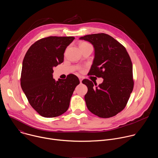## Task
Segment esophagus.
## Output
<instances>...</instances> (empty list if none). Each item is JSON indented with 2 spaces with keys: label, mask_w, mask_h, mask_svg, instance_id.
I'll return each instance as SVG.
<instances>
[{
  "label": "esophagus",
  "mask_w": 158,
  "mask_h": 158,
  "mask_svg": "<svg viewBox=\"0 0 158 158\" xmlns=\"http://www.w3.org/2000/svg\"><path fill=\"white\" fill-rule=\"evenodd\" d=\"M79 81H80V83H82V77H79Z\"/></svg>",
  "instance_id": "34e87169"
}]
</instances>
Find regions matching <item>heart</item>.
<instances>
[{
  "mask_svg": "<svg viewBox=\"0 0 158 158\" xmlns=\"http://www.w3.org/2000/svg\"><path fill=\"white\" fill-rule=\"evenodd\" d=\"M85 44H89L87 43V42H82V43L80 44V46H82V45H85Z\"/></svg>",
  "mask_w": 158,
  "mask_h": 158,
  "instance_id": "heart-1",
  "label": "heart"
}]
</instances>
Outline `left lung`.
Returning a JSON list of instances; mask_svg holds the SVG:
<instances>
[{
	"mask_svg": "<svg viewBox=\"0 0 158 158\" xmlns=\"http://www.w3.org/2000/svg\"><path fill=\"white\" fill-rule=\"evenodd\" d=\"M80 39L91 43L94 59L89 75L104 79L98 86L89 79L82 83L88 91L84 99L87 109L99 118L116 116L126 107L134 87L132 64L126 48L104 33L86 35Z\"/></svg>",
	"mask_w": 158,
	"mask_h": 158,
	"instance_id": "8db88e82",
	"label": "left lung"
}]
</instances>
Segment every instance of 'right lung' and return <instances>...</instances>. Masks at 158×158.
<instances>
[{
  "mask_svg": "<svg viewBox=\"0 0 158 158\" xmlns=\"http://www.w3.org/2000/svg\"><path fill=\"white\" fill-rule=\"evenodd\" d=\"M74 37L49 36L36 41L22 62L20 85L31 106L44 118L62 115L69 107L71 98L80 83L74 74L56 81L53 67L64 61L66 48Z\"/></svg>",
  "mask_w": 158,
  "mask_h": 158,
  "instance_id": "add662e5",
  "label": "right lung"
}]
</instances>
